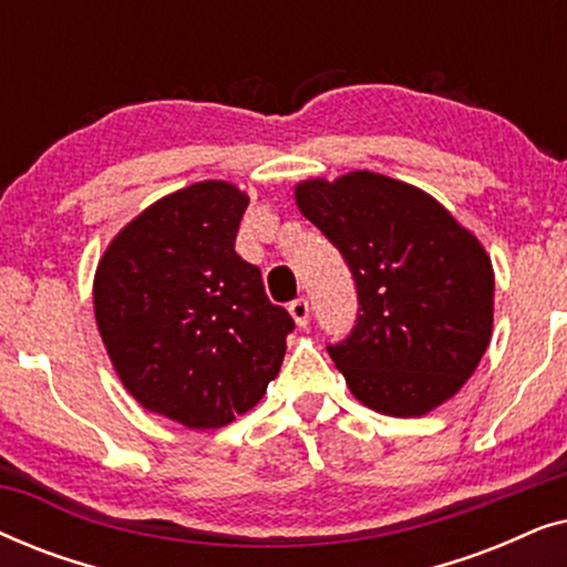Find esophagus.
Here are the masks:
<instances>
[{
	"instance_id": "esophagus-1",
	"label": "esophagus",
	"mask_w": 567,
	"mask_h": 567,
	"mask_svg": "<svg viewBox=\"0 0 567 567\" xmlns=\"http://www.w3.org/2000/svg\"><path fill=\"white\" fill-rule=\"evenodd\" d=\"M289 312L293 317V322H297L299 328H305V324L309 322V301L305 297L293 299L291 305H289Z\"/></svg>"
}]
</instances>
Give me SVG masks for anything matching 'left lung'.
<instances>
[{
  "instance_id": "1",
  "label": "left lung",
  "mask_w": 567,
  "mask_h": 567,
  "mask_svg": "<svg viewBox=\"0 0 567 567\" xmlns=\"http://www.w3.org/2000/svg\"><path fill=\"white\" fill-rule=\"evenodd\" d=\"M293 193L355 281L351 336L328 346L353 398L394 417L454 398L493 330L495 278L477 237L429 193L369 169Z\"/></svg>"
}]
</instances>
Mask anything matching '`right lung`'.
<instances>
[{"label": "right lung", "mask_w": 567, "mask_h": 567, "mask_svg": "<svg viewBox=\"0 0 567 567\" xmlns=\"http://www.w3.org/2000/svg\"><path fill=\"white\" fill-rule=\"evenodd\" d=\"M250 198L204 181L126 224L95 274V320L121 382L185 429H221L260 402L291 315L235 250Z\"/></svg>", "instance_id": "obj_1"}]
</instances>
